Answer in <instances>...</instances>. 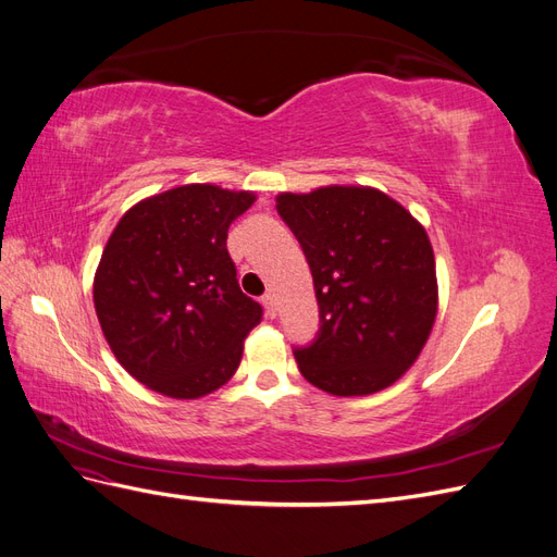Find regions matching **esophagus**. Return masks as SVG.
Wrapping results in <instances>:
<instances>
[{
    "label": "esophagus",
    "instance_id": "esophagus-1",
    "mask_svg": "<svg viewBox=\"0 0 557 557\" xmlns=\"http://www.w3.org/2000/svg\"><path fill=\"white\" fill-rule=\"evenodd\" d=\"M262 307H264V311H267L269 318H276L278 307H276V297H274L272 293H267V295L262 297Z\"/></svg>",
    "mask_w": 557,
    "mask_h": 557
}]
</instances>
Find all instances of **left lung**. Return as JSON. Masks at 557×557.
Masks as SVG:
<instances>
[{
    "label": "left lung",
    "mask_w": 557,
    "mask_h": 557,
    "mask_svg": "<svg viewBox=\"0 0 557 557\" xmlns=\"http://www.w3.org/2000/svg\"><path fill=\"white\" fill-rule=\"evenodd\" d=\"M276 209L305 250L320 309L318 339L295 350L301 376L336 397L393 385L440 309L425 227L369 185L281 193Z\"/></svg>",
    "instance_id": "obj_1"
}]
</instances>
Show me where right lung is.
Instances as JSON below:
<instances>
[{"label": "right lung", "mask_w": 557, "mask_h": 557, "mask_svg": "<svg viewBox=\"0 0 557 557\" xmlns=\"http://www.w3.org/2000/svg\"><path fill=\"white\" fill-rule=\"evenodd\" d=\"M250 190L188 183L137 201L97 264L92 299L115 360L148 391L197 399L225 385L262 307L239 288L227 230Z\"/></svg>", "instance_id": "1"}]
</instances>
